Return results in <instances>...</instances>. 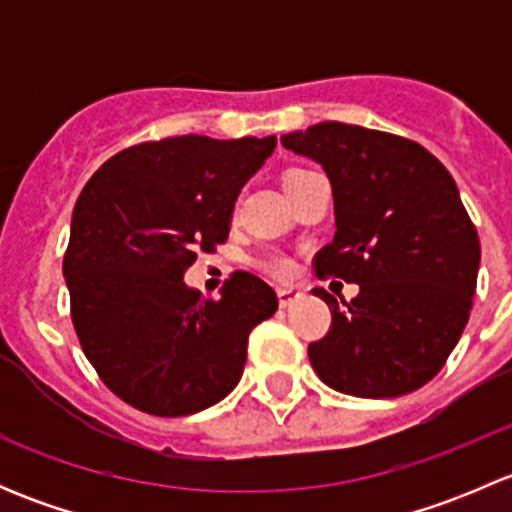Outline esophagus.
<instances>
[{"label": "esophagus", "instance_id": "1", "mask_svg": "<svg viewBox=\"0 0 512 512\" xmlns=\"http://www.w3.org/2000/svg\"><path fill=\"white\" fill-rule=\"evenodd\" d=\"M299 297H302V292H297V289H294V287H280V289H277V299H280V307L282 309L289 307V304L297 302Z\"/></svg>", "mask_w": 512, "mask_h": 512}]
</instances>
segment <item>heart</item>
Returning a JSON list of instances; mask_svg holds the SVG:
<instances>
[{
    "label": "heart",
    "mask_w": 512,
    "mask_h": 512,
    "mask_svg": "<svg viewBox=\"0 0 512 512\" xmlns=\"http://www.w3.org/2000/svg\"><path fill=\"white\" fill-rule=\"evenodd\" d=\"M312 170H304V168H292L285 173V185L294 183V180L304 178V175H309ZM262 267H265L267 275L277 277V280H287V277L294 275V262L289 260L287 255H267L265 260H262Z\"/></svg>",
    "instance_id": "obj_1"
}]
</instances>
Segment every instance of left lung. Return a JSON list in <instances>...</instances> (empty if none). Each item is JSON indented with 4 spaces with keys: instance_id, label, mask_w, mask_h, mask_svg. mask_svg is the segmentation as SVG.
<instances>
[{
    "instance_id": "obj_1",
    "label": "left lung",
    "mask_w": 512,
    "mask_h": 512,
    "mask_svg": "<svg viewBox=\"0 0 512 512\" xmlns=\"http://www.w3.org/2000/svg\"><path fill=\"white\" fill-rule=\"evenodd\" d=\"M317 160L334 193L337 232L314 257L319 280L356 282L352 302L327 289V337L309 361L332 389L394 399L433 379L466 329L476 294L480 242L456 180L409 138L324 121L282 136Z\"/></svg>"
}]
</instances>
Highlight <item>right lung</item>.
Masks as SVG:
<instances>
[{
  "instance_id": "1",
  "label": "right lung",
  "mask_w": 512,
  "mask_h": 512,
  "mask_svg": "<svg viewBox=\"0 0 512 512\" xmlns=\"http://www.w3.org/2000/svg\"><path fill=\"white\" fill-rule=\"evenodd\" d=\"M275 146V136L146 141L81 190L64 255L71 322L103 384L133 409L198 414L240 381L247 337L277 312L275 289L235 272L208 299L183 275L227 240L242 185Z\"/></svg>"
}]
</instances>
